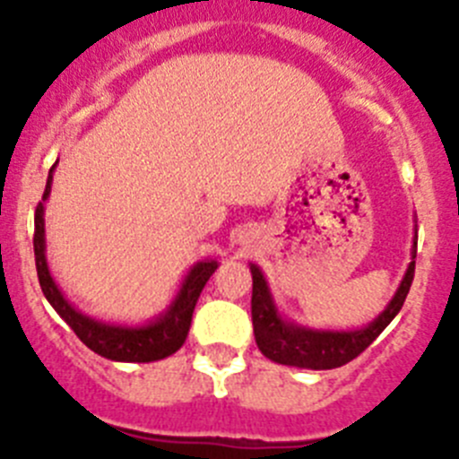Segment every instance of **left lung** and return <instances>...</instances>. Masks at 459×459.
Here are the masks:
<instances>
[{
  "label": "left lung",
  "mask_w": 459,
  "mask_h": 459,
  "mask_svg": "<svg viewBox=\"0 0 459 459\" xmlns=\"http://www.w3.org/2000/svg\"><path fill=\"white\" fill-rule=\"evenodd\" d=\"M413 269H416V238H413V253L407 273L386 310L381 312L375 322L356 331H317V328L296 326L280 317L264 273L259 271V266L250 264V273H253L250 307H253L255 342L266 359L275 360L280 366L307 368V370H331V368L344 366L363 354L400 312L411 287Z\"/></svg>",
  "instance_id": "obj_1"
}]
</instances>
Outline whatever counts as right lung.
I'll use <instances>...</instances> for the list:
<instances>
[{
    "label": "right lung",
    "mask_w": 459,
    "mask_h": 459,
    "mask_svg": "<svg viewBox=\"0 0 459 459\" xmlns=\"http://www.w3.org/2000/svg\"><path fill=\"white\" fill-rule=\"evenodd\" d=\"M52 165L50 174H48L46 193H43V202L48 200L52 188ZM43 202H39L34 216V257H36V273H39L40 290L50 301V306L59 312V317L73 328V333L78 335L89 350L96 351L99 356L109 360H121V363H152V360H160L165 356L174 354L181 344L188 338V328L193 322L195 303L200 299L202 290H204L206 280L211 273L218 269V262L206 259V262H197L193 269L188 271L186 280L181 282V290L172 303H169L168 312L160 315L153 322L144 324V326H115V324H105L99 319H91L82 315L80 310L71 306L64 299L62 290L56 287L55 278L50 275L46 259V221H43Z\"/></svg>",
    "instance_id": "add662e5"
}]
</instances>
